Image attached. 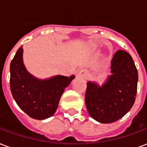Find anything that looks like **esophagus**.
I'll use <instances>...</instances> for the list:
<instances>
[{"label": "esophagus", "instance_id": "1", "mask_svg": "<svg viewBox=\"0 0 147 147\" xmlns=\"http://www.w3.org/2000/svg\"><path fill=\"white\" fill-rule=\"evenodd\" d=\"M78 75L81 77H83V78H86V75H87V72L86 71V70H80L78 72Z\"/></svg>", "mask_w": 147, "mask_h": 147}]
</instances>
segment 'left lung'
I'll use <instances>...</instances> for the list:
<instances>
[{
    "mask_svg": "<svg viewBox=\"0 0 147 147\" xmlns=\"http://www.w3.org/2000/svg\"><path fill=\"white\" fill-rule=\"evenodd\" d=\"M111 75L102 85L89 81L85 102L90 116L109 123L127 114L136 101L138 71L131 55L118 50L111 61Z\"/></svg>",
    "mask_w": 147,
    "mask_h": 147,
    "instance_id": "8db88e82",
    "label": "left lung"
}]
</instances>
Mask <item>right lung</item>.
<instances>
[{"label":"right lung","mask_w":147,"mask_h":147,"mask_svg":"<svg viewBox=\"0 0 147 147\" xmlns=\"http://www.w3.org/2000/svg\"><path fill=\"white\" fill-rule=\"evenodd\" d=\"M23 46L16 52L10 64V88L19 107L33 119L52 117L58 107L61 95L75 76H54L41 80L27 70L23 60Z\"/></svg>","instance_id":"right-lung-1"}]
</instances>
